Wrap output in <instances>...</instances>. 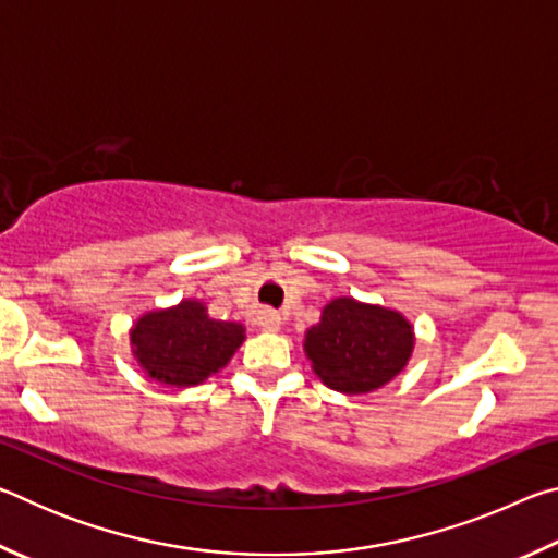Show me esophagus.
I'll use <instances>...</instances> for the list:
<instances>
[{
    "label": "esophagus",
    "mask_w": 558,
    "mask_h": 558,
    "mask_svg": "<svg viewBox=\"0 0 558 558\" xmlns=\"http://www.w3.org/2000/svg\"><path fill=\"white\" fill-rule=\"evenodd\" d=\"M260 327L268 329V332H276V329L280 327V315L270 313V310H266V313L260 315Z\"/></svg>",
    "instance_id": "esophagus-1"
}]
</instances>
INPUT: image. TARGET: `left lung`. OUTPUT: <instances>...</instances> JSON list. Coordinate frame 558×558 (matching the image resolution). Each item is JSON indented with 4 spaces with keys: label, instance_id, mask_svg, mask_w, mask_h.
Wrapping results in <instances>:
<instances>
[{
    "label": "left lung",
    "instance_id": "left-lung-1",
    "mask_svg": "<svg viewBox=\"0 0 558 558\" xmlns=\"http://www.w3.org/2000/svg\"><path fill=\"white\" fill-rule=\"evenodd\" d=\"M305 349L329 389L366 393L403 369L413 349V329L393 310L339 298L307 332Z\"/></svg>",
    "mask_w": 558,
    "mask_h": 558
}]
</instances>
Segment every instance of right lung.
<instances>
[{
    "instance_id": "add662e5",
    "label": "right lung",
    "mask_w": 558,
    "mask_h": 558,
    "mask_svg": "<svg viewBox=\"0 0 558 558\" xmlns=\"http://www.w3.org/2000/svg\"><path fill=\"white\" fill-rule=\"evenodd\" d=\"M137 362L153 379L172 386L202 384L229 364L243 342V327L211 319L202 302L145 315L132 329Z\"/></svg>"
}]
</instances>
